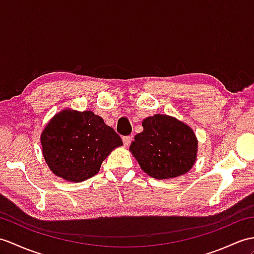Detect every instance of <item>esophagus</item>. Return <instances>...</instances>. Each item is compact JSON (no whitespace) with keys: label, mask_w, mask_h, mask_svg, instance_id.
Returning a JSON list of instances; mask_svg holds the SVG:
<instances>
[{"label":"esophagus","mask_w":254,"mask_h":254,"mask_svg":"<svg viewBox=\"0 0 254 254\" xmlns=\"http://www.w3.org/2000/svg\"><path fill=\"white\" fill-rule=\"evenodd\" d=\"M131 140H132V137H131V136H123V137H122L123 145H125V146H128L129 144H131Z\"/></svg>","instance_id":"1"}]
</instances>
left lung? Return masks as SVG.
<instances>
[{
	"label": "left lung",
	"mask_w": 254,
	"mask_h": 254,
	"mask_svg": "<svg viewBox=\"0 0 254 254\" xmlns=\"http://www.w3.org/2000/svg\"><path fill=\"white\" fill-rule=\"evenodd\" d=\"M143 132L129 146L145 173L157 180L187 173L197 158L198 140L191 127L174 117L155 115L144 119Z\"/></svg>",
	"instance_id": "8db88e82"
}]
</instances>
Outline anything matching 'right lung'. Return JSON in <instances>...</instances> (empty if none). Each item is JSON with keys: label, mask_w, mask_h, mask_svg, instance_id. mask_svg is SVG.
<instances>
[{"label": "right lung", "mask_w": 254, "mask_h": 254, "mask_svg": "<svg viewBox=\"0 0 254 254\" xmlns=\"http://www.w3.org/2000/svg\"><path fill=\"white\" fill-rule=\"evenodd\" d=\"M41 145L53 173L64 181L80 183L97 174L103 161L122 140L93 111L64 109L47 123Z\"/></svg>", "instance_id": "add662e5"}]
</instances>
